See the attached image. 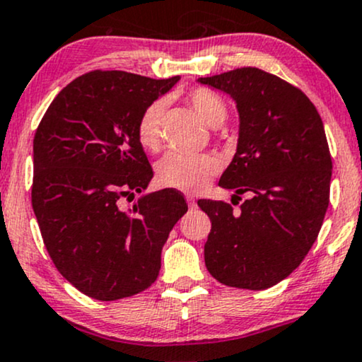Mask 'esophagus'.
Listing matches in <instances>:
<instances>
[{"mask_svg": "<svg viewBox=\"0 0 362 362\" xmlns=\"http://www.w3.org/2000/svg\"><path fill=\"white\" fill-rule=\"evenodd\" d=\"M188 204H189V208H196V199L193 198V196H188Z\"/></svg>", "mask_w": 362, "mask_h": 362, "instance_id": "esophagus-1", "label": "esophagus"}]
</instances>
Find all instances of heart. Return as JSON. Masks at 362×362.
Here are the masks:
<instances>
[{"label":"heart","mask_w":362,"mask_h":362,"mask_svg":"<svg viewBox=\"0 0 362 362\" xmlns=\"http://www.w3.org/2000/svg\"><path fill=\"white\" fill-rule=\"evenodd\" d=\"M188 102L194 112L208 126L218 127L225 122L228 115V107L216 92L199 87L188 93ZM164 104L163 99L151 102L141 114L137 122V139L147 151H156L160 142V120H163ZM220 163L209 154H181L169 153L159 160L158 180L163 186L173 189L196 193L203 189L218 173Z\"/></svg>","instance_id":"1"}]
</instances>
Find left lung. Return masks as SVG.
<instances>
[{
	"label": "left lung",
	"mask_w": 362,
	"mask_h": 362,
	"mask_svg": "<svg viewBox=\"0 0 362 362\" xmlns=\"http://www.w3.org/2000/svg\"><path fill=\"white\" fill-rule=\"evenodd\" d=\"M199 82L233 97L240 114L236 154L218 185L235 189L233 199L252 193L238 211L199 199L211 220L204 263L223 285L269 288L300 265L327 211L332 159L322 119L300 88L255 66Z\"/></svg>",
	"instance_id": "1"
}]
</instances>
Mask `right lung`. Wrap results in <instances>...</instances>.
I'll return each mask as SVG.
<instances>
[{
	"label": "right lung",
	"instance_id": "1",
	"mask_svg": "<svg viewBox=\"0 0 362 362\" xmlns=\"http://www.w3.org/2000/svg\"><path fill=\"white\" fill-rule=\"evenodd\" d=\"M177 80L83 74L53 99L35 132L31 204L43 243L57 270L97 300L151 287L169 231L188 211L169 189L122 208L153 177L137 139L141 114Z\"/></svg>",
	"mask_w": 362,
	"mask_h": 362
}]
</instances>
